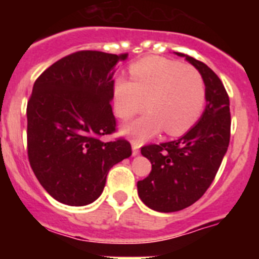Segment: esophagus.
I'll return each mask as SVG.
<instances>
[{"label":"esophagus","mask_w":259,"mask_h":259,"mask_svg":"<svg viewBox=\"0 0 259 259\" xmlns=\"http://www.w3.org/2000/svg\"><path fill=\"white\" fill-rule=\"evenodd\" d=\"M132 154L134 155H139V153H140V150H139V148H140V145L136 143L135 140H132Z\"/></svg>","instance_id":"1"}]
</instances>
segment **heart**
<instances>
[{
  "instance_id": "1",
  "label": "heart",
  "mask_w": 259,
  "mask_h": 259,
  "mask_svg": "<svg viewBox=\"0 0 259 259\" xmlns=\"http://www.w3.org/2000/svg\"><path fill=\"white\" fill-rule=\"evenodd\" d=\"M131 80L118 76L113 83V109L119 119H128L144 109L140 118L125 123L123 135L143 143L164 130L180 136L202 115L206 87L192 66L162 57L140 59L130 68Z\"/></svg>"
}]
</instances>
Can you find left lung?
Returning <instances> with one entry per match:
<instances>
[{
  "label": "left lung",
  "mask_w": 259,
  "mask_h": 259,
  "mask_svg": "<svg viewBox=\"0 0 259 259\" xmlns=\"http://www.w3.org/2000/svg\"><path fill=\"white\" fill-rule=\"evenodd\" d=\"M197 68L206 87V107L198 122L180 139L141 148L152 171L137 182L146 206L159 212L179 211L200 200L221 167L230 144V98L223 83L205 63L176 53Z\"/></svg>",
  "instance_id": "obj_1"
}]
</instances>
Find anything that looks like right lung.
<instances>
[{
	"label": "right lung",
	"instance_id": "add662e5",
	"mask_svg": "<svg viewBox=\"0 0 259 259\" xmlns=\"http://www.w3.org/2000/svg\"><path fill=\"white\" fill-rule=\"evenodd\" d=\"M128 54L72 53L53 63L33 84L27 104V148L32 170L58 202L84 206L101 196L114 164L132 154L115 132L113 76Z\"/></svg>",
	"mask_w": 259,
	"mask_h": 259
}]
</instances>
